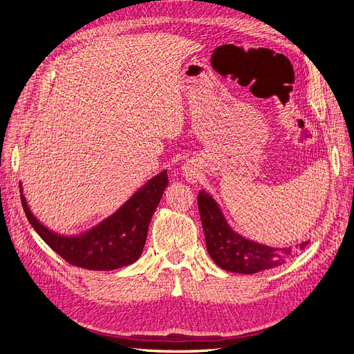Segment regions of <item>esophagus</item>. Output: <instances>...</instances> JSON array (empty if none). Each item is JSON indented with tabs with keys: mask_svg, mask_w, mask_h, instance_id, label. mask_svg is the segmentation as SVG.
<instances>
[{
	"mask_svg": "<svg viewBox=\"0 0 354 354\" xmlns=\"http://www.w3.org/2000/svg\"><path fill=\"white\" fill-rule=\"evenodd\" d=\"M183 173H185V177L189 180V181H196L198 178V169L194 167V165H185L183 167Z\"/></svg>",
	"mask_w": 354,
	"mask_h": 354,
	"instance_id": "esophagus-1",
	"label": "esophagus"
}]
</instances>
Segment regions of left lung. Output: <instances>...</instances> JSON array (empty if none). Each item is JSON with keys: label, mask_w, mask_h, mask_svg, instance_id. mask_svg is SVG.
Masks as SVG:
<instances>
[{"label": "left lung", "mask_w": 354, "mask_h": 354, "mask_svg": "<svg viewBox=\"0 0 354 354\" xmlns=\"http://www.w3.org/2000/svg\"><path fill=\"white\" fill-rule=\"evenodd\" d=\"M198 208L208 254L214 263L227 272L254 274L273 269L285 264L292 259L297 250H304L308 245V241H306L297 245L295 250L272 248L241 236L232 230L217 202L205 190L198 194Z\"/></svg>", "instance_id": "left-lung-1"}]
</instances>
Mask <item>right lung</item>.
<instances>
[{"label": "right lung", "instance_id": "right-lung-1", "mask_svg": "<svg viewBox=\"0 0 354 354\" xmlns=\"http://www.w3.org/2000/svg\"><path fill=\"white\" fill-rule=\"evenodd\" d=\"M168 186L162 171L137 190L124 205L97 226L77 236H63L41 224L30 212L20 185V201L32 227L69 264L87 270H115L133 264L145 248L149 223Z\"/></svg>", "mask_w": 354, "mask_h": 354}]
</instances>
